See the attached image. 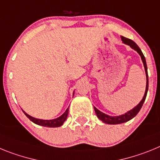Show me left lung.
Wrapping results in <instances>:
<instances>
[{
	"instance_id": "left-lung-1",
	"label": "left lung",
	"mask_w": 160,
	"mask_h": 160,
	"mask_svg": "<svg viewBox=\"0 0 160 160\" xmlns=\"http://www.w3.org/2000/svg\"><path fill=\"white\" fill-rule=\"evenodd\" d=\"M122 41L123 43L127 44L128 46H131L132 49H134L135 50H136L139 55L141 56V58H142V62H143V66L144 68H145V72H146V76H147V86H146V91H145V94H144L143 98H142V101L138 103V105L135 107L134 109H132L131 111H128L126 114H122V115H120V116H109L107 114H104V113L101 112L100 111H98L96 107H94V111H95L96 114H97L98 118H99L100 120H102L103 122H105V123L107 124H118V123H122V122H126L131 120V118H133L138 113V111H140L141 107H142V104H143L144 101L146 99L147 97V94H148V67H147V63H146V60H145V57H144L143 53H142L141 51V49H139L138 46H137L135 42H133L132 40L131 39H128V38H126L124 37H122Z\"/></svg>"
}]
</instances>
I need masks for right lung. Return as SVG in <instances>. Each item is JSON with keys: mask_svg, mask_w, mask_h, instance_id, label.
Segmentation results:
<instances>
[{"mask_svg": "<svg viewBox=\"0 0 160 160\" xmlns=\"http://www.w3.org/2000/svg\"><path fill=\"white\" fill-rule=\"evenodd\" d=\"M24 114L27 116V118H29V119L32 121V122L38 124V125L43 126V127H47V128H58L61 127L64 123V122L66 121V119L67 118L68 113H69V108L66 109V111H65L64 114L62 115H61L59 118H55V119H51V120H43V119H38V118H35L33 117L30 116L28 114L23 111Z\"/></svg>", "mask_w": 160, "mask_h": 160, "instance_id": "right-lung-1", "label": "right lung"}]
</instances>
